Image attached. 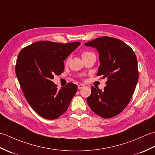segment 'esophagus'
I'll return each instance as SVG.
<instances>
[{
  "mask_svg": "<svg viewBox=\"0 0 155 155\" xmlns=\"http://www.w3.org/2000/svg\"><path fill=\"white\" fill-rule=\"evenodd\" d=\"M84 87V85L83 84H80L78 85V89H81V88H83Z\"/></svg>",
  "mask_w": 155,
  "mask_h": 155,
  "instance_id": "34e87169",
  "label": "esophagus"
}]
</instances>
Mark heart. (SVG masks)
<instances>
[{
	"label": "heart",
	"mask_w": 155,
	"mask_h": 155,
	"mask_svg": "<svg viewBox=\"0 0 155 155\" xmlns=\"http://www.w3.org/2000/svg\"><path fill=\"white\" fill-rule=\"evenodd\" d=\"M92 54H94L92 53L91 52H89V51H83V52H82L81 56H82V57H83V58H86V57H88V56L92 55ZM68 61H69V58H68L67 59V61H66V64H68Z\"/></svg>",
	"instance_id": "b5f03b06"
}]
</instances>
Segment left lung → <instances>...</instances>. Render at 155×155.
<instances>
[{
	"instance_id": "1",
	"label": "left lung",
	"mask_w": 155,
	"mask_h": 155,
	"mask_svg": "<svg viewBox=\"0 0 155 155\" xmlns=\"http://www.w3.org/2000/svg\"><path fill=\"white\" fill-rule=\"evenodd\" d=\"M84 45L97 49L101 62L97 76L107 78L103 90L91 86L87 103L102 118L114 117L127 106L135 90L139 79L136 54L123 41L107 36Z\"/></svg>"
}]
</instances>
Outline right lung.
<instances>
[{
	"mask_svg": "<svg viewBox=\"0 0 155 155\" xmlns=\"http://www.w3.org/2000/svg\"><path fill=\"white\" fill-rule=\"evenodd\" d=\"M81 42L39 41L23 48L18 55L15 72L28 104L46 119L54 120L67 111L77 86L68 83L58 89L52 79L64 71V62Z\"/></svg>",
	"mask_w": 155,
	"mask_h": 155,
	"instance_id": "1",
	"label": "right lung"
}]
</instances>
